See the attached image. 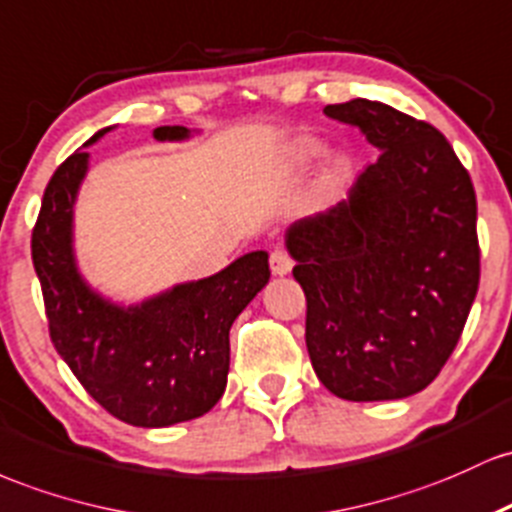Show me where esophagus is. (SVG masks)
<instances>
[{
  "instance_id": "obj_1",
  "label": "esophagus",
  "mask_w": 512,
  "mask_h": 512,
  "mask_svg": "<svg viewBox=\"0 0 512 512\" xmlns=\"http://www.w3.org/2000/svg\"><path fill=\"white\" fill-rule=\"evenodd\" d=\"M292 266H295V261H292L290 254L283 249H275L271 254V271L273 275H287L292 271Z\"/></svg>"
}]
</instances>
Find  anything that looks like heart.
<instances>
[{
	"label": "heart",
	"instance_id": "obj_1",
	"mask_svg": "<svg viewBox=\"0 0 512 512\" xmlns=\"http://www.w3.org/2000/svg\"><path fill=\"white\" fill-rule=\"evenodd\" d=\"M324 154V145L319 140H300L295 147H292V159H295L297 166H309Z\"/></svg>",
	"mask_w": 512,
	"mask_h": 512
}]
</instances>
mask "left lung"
Segmentation results:
<instances>
[{"mask_svg": "<svg viewBox=\"0 0 512 512\" xmlns=\"http://www.w3.org/2000/svg\"><path fill=\"white\" fill-rule=\"evenodd\" d=\"M324 113L382 154L341 203L285 232L307 295L309 360L338 399H406L438 377L479 290L472 179L433 125L387 103Z\"/></svg>", "mask_w": 512, "mask_h": 512, "instance_id": "8db88e82", "label": "left lung"}]
</instances>
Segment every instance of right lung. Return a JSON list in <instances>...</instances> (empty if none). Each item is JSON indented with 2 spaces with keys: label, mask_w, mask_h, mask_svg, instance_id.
I'll return each instance as SVG.
<instances>
[{
  "label": "right lung",
  "mask_w": 512,
  "mask_h": 512,
  "mask_svg": "<svg viewBox=\"0 0 512 512\" xmlns=\"http://www.w3.org/2000/svg\"><path fill=\"white\" fill-rule=\"evenodd\" d=\"M108 125L67 157L45 188L33 229V268L43 287L50 338L82 387L137 428L193 421L220 401L229 372V329L268 285L266 251H251L210 278L188 280L125 304L94 290L74 254V205L89 152ZM200 130L154 128V140L186 142Z\"/></svg>",
  "instance_id": "right-lung-1"
}]
</instances>
